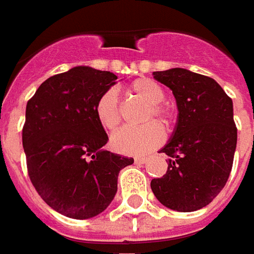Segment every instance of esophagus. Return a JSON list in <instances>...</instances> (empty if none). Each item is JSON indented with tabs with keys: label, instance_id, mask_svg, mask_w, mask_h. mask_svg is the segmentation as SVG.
<instances>
[{
	"label": "esophagus",
	"instance_id": "34e87169",
	"mask_svg": "<svg viewBox=\"0 0 254 254\" xmlns=\"http://www.w3.org/2000/svg\"><path fill=\"white\" fill-rule=\"evenodd\" d=\"M135 163H136V164H146L147 159H146V157H136Z\"/></svg>",
	"mask_w": 254,
	"mask_h": 254
}]
</instances>
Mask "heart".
Instances as JSON below:
<instances>
[{"instance_id": "b5f03b06", "label": "heart", "mask_w": 254, "mask_h": 254, "mask_svg": "<svg viewBox=\"0 0 254 254\" xmlns=\"http://www.w3.org/2000/svg\"><path fill=\"white\" fill-rule=\"evenodd\" d=\"M130 91L149 105V111L143 119L147 124L142 127H124L119 130L111 138V146L122 154L142 156L150 153L164 142V131L157 124L167 127L171 123V115L165 108L159 105L164 101V90L152 79H136L130 84ZM94 116L97 123L104 130L113 131L118 127L120 123V105L116 90L109 89L98 97L94 105ZM152 118L158 123L149 124Z\"/></svg>"}]
</instances>
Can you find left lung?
<instances>
[{"label":"left lung","mask_w":254,"mask_h":254,"mask_svg":"<svg viewBox=\"0 0 254 254\" xmlns=\"http://www.w3.org/2000/svg\"><path fill=\"white\" fill-rule=\"evenodd\" d=\"M153 76L172 90L178 119L170 141L160 150L170 157L167 174L153 179L150 188L170 209H201L222 191L233 168L237 147L233 100L215 79L185 68Z\"/></svg>","instance_id":"left-lung-1"}]
</instances>
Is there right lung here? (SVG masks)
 Masks as SVG:
<instances>
[{"instance_id": "1", "label": "right lung", "mask_w": 254, "mask_h": 254, "mask_svg": "<svg viewBox=\"0 0 254 254\" xmlns=\"http://www.w3.org/2000/svg\"><path fill=\"white\" fill-rule=\"evenodd\" d=\"M118 76L73 66L50 76L27 102L23 147L34 188L50 208L71 219L107 209L118 191L120 170L134 159L105 150L108 135L97 123L98 97Z\"/></svg>"}]
</instances>
